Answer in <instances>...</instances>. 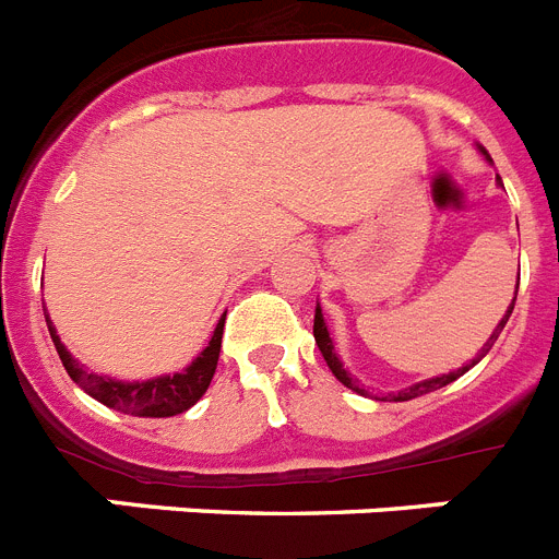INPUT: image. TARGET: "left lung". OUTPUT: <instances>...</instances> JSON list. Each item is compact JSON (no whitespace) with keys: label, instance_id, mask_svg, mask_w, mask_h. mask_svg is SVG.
I'll use <instances>...</instances> for the list:
<instances>
[{"label":"left lung","instance_id":"1","mask_svg":"<svg viewBox=\"0 0 559 559\" xmlns=\"http://www.w3.org/2000/svg\"><path fill=\"white\" fill-rule=\"evenodd\" d=\"M478 152H481L484 157L489 159L487 148H481V145H478ZM489 163H492V159H489ZM498 179H501V177H498ZM518 281H521V275H518ZM514 298H518V286H514ZM512 309H514V300H512V304H509V309H507V314H503V318H501V323L495 326V332L489 334V340H487V343H484L481 354H478L475 360H469L467 366H461L459 371L441 373V377H430V380L414 382V385L402 388L400 394H388V396H382V400H385V402H388V400H391V402L416 400V396L430 394V391H439V388H444V385H450V382H453V380H459L461 373H467L469 368H473L475 362L481 360L484 354H487L489 348H492V343H495V340H498V334H501L503 326H507V320H509V314H512ZM314 343H318L320 354H323V360H326V366L332 368L334 377H337V380L343 382V385H346V388H352V391H357V394H360V396H368L366 388H360V382H357V377H352V373L346 371V366H343V360H340L337 352H334V343H332V337H329V326H326V320H323V309H320V304H318V307H314ZM373 400H377V396H373Z\"/></svg>","mask_w":559,"mask_h":559}]
</instances>
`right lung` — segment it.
<instances>
[{
	"label": "right lung",
	"instance_id": "right-lung-1",
	"mask_svg": "<svg viewBox=\"0 0 559 559\" xmlns=\"http://www.w3.org/2000/svg\"><path fill=\"white\" fill-rule=\"evenodd\" d=\"M227 314V312H225ZM225 314L219 318L216 329L211 334V343L202 348L197 360L188 368L177 373H163V377H152V380H111V377H104V373L86 371L81 362L67 352V346L58 337L56 326H52L50 314L45 309L47 329H50L52 346H56L58 357L64 362L67 373L72 377L78 388H84L92 400H98L100 405L115 407L120 414H132V416H145V419H165V416H177L186 414L188 407L197 405L202 400V394L211 385L213 373H216V362H219L222 352V332H225Z\"/></svg>",
	"mask_w": 559,
	"mask_h": 559
}]
</instances>
